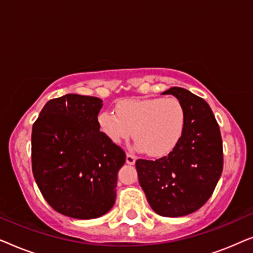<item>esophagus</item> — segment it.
Returning <instances> with one entry per match:
<instances>
[{
    "label": "esophagus",
    "mask_w": 253,
    "mask_h": 253,
    "mask_svg": "<svg viewBox=\"0 0 253 253\" xmlns=\"http://www.w3.org/2000/svg\"><path fill=\"white\" fill-rule=\"evenodd\" d=\"M126 164L130 166L136 164V157H133V155H131V154H126Z\"/></svg>",
    "instance_id": "34e87169"
}]
</instances>
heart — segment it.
Listing matches in <instances>:
<instances>
[{
  "mask_svg": "<svg viewBox=\"0 0 253 253\" xmlns=\"http://www.w3.org/2000/svg\"><path fill=\"white\" fill-rule=\"evenodd\" d=\"M115 112L103 110L98 116L107 139L120 145L133 133L134 147L151 157L170 153L185 129V107L176 98L126 99L117 103Z\"/></svg>",
  "mask_w": 253,
  "mask_h": 253,
  "instance_id": "b5f03b06",
  "label": "heart"
}]
</instances>
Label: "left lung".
<instances>
[{"label": "left lung", "mask_w": 253, "mask_h": 253, "mask_svg": "<svg viewBox=\"0 0 253 253\" xmlns=\"http://www.w3.org/2000/svg\"><path fill=\"white\" fill-rule=\"evenodd\" d=\"M185 107L186 124L177 146L159 160H137L138 179L155 213L166 217L199 210L215 189L223 167L222 139L212 109L188 89L171 87Z\"/></svg>", "instance_id": "1"}]
</instances>
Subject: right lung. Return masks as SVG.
Segmentation results:
<instances>
[{"mask_svg": "<svg viewBox=\"0 0 253 253\" xmlns=\"http://www.w3.org/2000/svg\"><path fill=\"white\" fill-rule=\"evenodd\" d=\"M102 100L65 94L49 100L32 127V170L46 202L79 220L96 219L115 204L122 148L100 132Z\"/></svg>", "mask_w": 253, "mask_h": 253, "instance_id": "add662e5", "label": "right lung"}]
</instances>
